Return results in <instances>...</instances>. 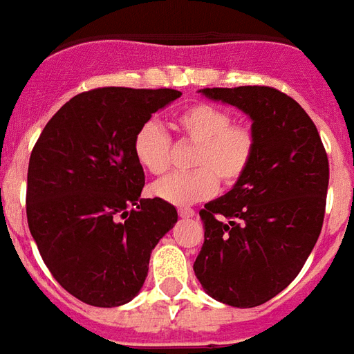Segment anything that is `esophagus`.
Wrapping results in <instances>:
<instances>
[{
    "mask_svg": "<svg viewBox=\"0 0 354 354\" xmlns=\"http://www.w3.org/2000/svg\"><path fill=\"white\" fill-rule=\"evenodd\" d=\"M195 212L192 210V208H179V217H183V219H190V217H194Z\"/></svg>",
    "mask_w": 354,
    "mask_h": 354,
    "instance_id": "obj_1",
    "label": "esophagus"
}]
</instances>
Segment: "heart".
Listing matches in <instances>:
<instances>
[{"mask_svg": "<svg viewBox=\"0 0 354 354\" xmlns=\"http://www.w3.org/2000/svg\"><path fill=\"white\" fill-rule=\"evenodd\" d=\"M177 128L197 144L192 171H175L155 180L151 194L157 199L186 206L216 194L217 179L234 185L252 162L256 135L248 126L232 124L230 115L210 104H195L177 117ZM169 135L157 120H148L133 137V153L149 174L159 175L169 164Z\"/></svg>", "mask_w": 354, "mask_h": 354, "instance_id": "obj_1", "label": "heart"}]
</instances>
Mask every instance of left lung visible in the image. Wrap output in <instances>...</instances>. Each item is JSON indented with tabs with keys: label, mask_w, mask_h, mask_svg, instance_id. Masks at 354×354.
<instances>
[{
	"label": "left lung",
	"mask_w": 354,
	"mask_h": 354,
	"mask_svg": "<svg viewBox=\"0 0 354 354\" xmlns=\"http://www.w3.org/2000/svg\"><path fill=\"white\" fill-rule=\"evenodd\" d=\"M199 93L252 120L256 151L232 190L199 212L205 243L194 272L217 301L257 307L298 276L318 241L329 160L315 122L285 93L265 86Z\"/></svg>",
	"instance_id": "left-lung-1"
}]
</instances>
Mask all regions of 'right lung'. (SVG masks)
Masks as SVG:
<instances>
[{"label": "right lung", "instance_id": "right-lung-1", "mask_svg": "<svg viewBox=\"0 0 354 354\" xmlns=\"http://www.w3.org/2000/svg\"><path fill=\"white\" fill-rule=\"evenodd\" d=\"M175 89L100 87L58 109L39 135L27 174V221L56 281L84 304L131 301L149 256L177 223L162 199H142L133 137Z\"/></svg>", "mask_w": 354, "mask_h": 354}]
</instances>
